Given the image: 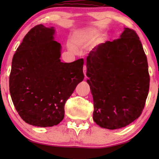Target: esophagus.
<instances>
[{
    "mask_svg": "<svg viewBox=\"0 0 159 159\" xmlns=\"http://www.w3.org/2000/svg\"><path fill=\"white\" fill-rule=\"evenodd\" d=\"M83 73H84L85 76H86V73H87V66L86 65L83 66Z\"/></svg>",
    "mask_w": 159,
    "mask_h": 159,
    "instance_id": "1",
    "label": "esophagus"
}]
</instances>
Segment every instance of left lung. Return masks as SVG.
<instances>
[{"label":"left lung","instance_id":"8db88e82","mask_svg":"<svg viewBox=\"0 0 159 159\" xmlns=\"http://www.w3.org/2000/svg\"><path fill=\"white\" fill-rule=\"evenodd\" d=\"M86 66L97 124L115 130L140 116L150 78L147 56L135 31L125 28L119 39L93 48Z\"/></svg>","mask_w":159,"mask_h":159}]
</instances>
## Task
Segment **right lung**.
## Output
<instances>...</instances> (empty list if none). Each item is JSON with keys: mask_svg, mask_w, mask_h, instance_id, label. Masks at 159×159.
<instances>
[{"mask_svg": "<svg viewBox=\"0 0 159 159\" xmlns=\"http://www.w3.org/2000/svg\"><path fill=\"white\" fill-rule=\"evenodd\" d=\"M53 27L39 25L26 34L12 58L9 87L16 110L26 123L38 127L57 125L64 105L84 79V61L61 62V45Z\"/></svg>", "mask_w": 159, "mask_h": 159, "instance_id": "add662e5", "label": "right lung"}]
</instances>
